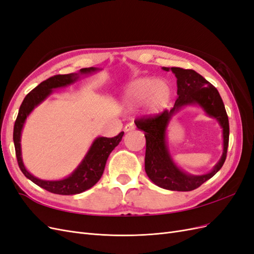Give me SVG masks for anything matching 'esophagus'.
Returning <instances> with one entry per match:
<instances>
[{
    "instance_id": "esophagus-1",
    "label": "esophagus",
    "mask_w": 254,
    "mask_h": 254,
    "mask_svg": "<svg viewBox=\"0 0 254 254\" xmlns=\"http://www.w3.org/2000/svg\"><path fill=\"white\" fill-rule=\"evenodd\" d=\"M134 125L132 124V123H130V124H127L126 126H125V128H124V130H125V132H129V131H132V130H134Z\"/></svg>"
}]
</instances>
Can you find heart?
Wrapping results in <instances>:
<instances>
[{
	"label": "heart",
	"mask_w": 254,
	"mask_h": 254,
	"mask_svg": "<svg viewBox=\"0 0 254 254\" xmlns=\"http://www.w3.org/2000/svg\"><path fill=\"white\" fill-rule=\"evenodd\" d=\"M171 96L172 91L166 81L141 77L127 84L124 92V102L131 108L144 105L148 113L159 114L170 104Z\"/></svg>",
	"instance_id": "heart-1"
}]
</instances>
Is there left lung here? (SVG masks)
<instances>
[{
	"instance_id": "8db88e82",
	"label": "left lung",
	"mask_w": 254,
	"mask_h": 254,
	"mask_svg": "<svg viewBox=\"0 0 254 254\" xmlns=\"http://www.w3.org/2000/svg\"><path fill=\"white\" fill-rule=\"evenodd\" d=\"M172 71L177 78V97L174 108L165 110L156 118L141 119L135 122L136 128L145 132L146 152L145 172L156 186L178 191L193 190L211 179L227 157L229 144V120L224 102L217 89L194 70L181 67H162ZM189 105L198 106L209 117L215 118L223 130V155L219 162L206 174L191 175L175 163L168 148L167 128L173 115Z\"/></svg>"
}]
</instances>
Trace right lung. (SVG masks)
Segmentation results:
<instances>
[{"label":"right lung","mask_w":254,"mask_h":254,"mask_svg":"<svg viewBox=\"0 0 254 254\" xmlns=\"http://www.w3.org/2000/svg\"><path fill=\"white\" fill-rule=\"evenodd\" d=\"M102 68L98 67H84L80 68L78 73H71L65 75H56L42 81L40 84L25 96L24 101L19 109L18 117L13 127V143L16 148V156L18 164L22 173L27 179L33 181L38 187L47 190L51 193L59 195H75L91 189L101 179L104 173L107 159L111 151L117 147L122 141L124 132L119 133L114 137L98 136L92 142L86 156L83 157L78 166L66 177L59 180H43L30 174L23 163L22 149H21V135L22 130L28 115L34 111L36 107L42 104L45 99L54 93V91L70 86L82 77L95 74Z\"/></svg>","instance_id":"right-lung-1"}]
</instances>
